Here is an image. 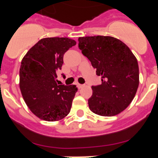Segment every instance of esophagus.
I'll use <instances>...</instances> for the list:
<instances>
[{
	"instance_id": "34e87169",
	"label": "esophagus",
	"mask_w": 158,
	"mask_h": 158,
	"mask_svg": "<svg viewBox=\"0 0 158 158\" xmlns=\"http://www.w3.org/2000/svg\"><path fill=\"white\" fill-rule=\"evenodd\" d=\"M77 86L79 89H81L84 86V85H82V84H77Z\"/></svg>"
}]
</instances>
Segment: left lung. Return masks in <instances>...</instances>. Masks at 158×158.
I'll return each mask as SVG.
<instances>
[{
    "label": "left lung",
    "instance_id": "1",
    "mask_svg": "<svg viewBox=\"0 0 158 158\" xmlns=\"http://www.w3.org/2000/svg\"><path fill=\"white\" fill-rule=\"evenodd\" d=\"M79 48L102 76V84L92 86L89 109L101 116H114L131 102L139 85L138 61L126 44L112 36L79 38Z\"/></svg>",
    "mask_w": 158,
    "mask_h": 158
}]
</instances>
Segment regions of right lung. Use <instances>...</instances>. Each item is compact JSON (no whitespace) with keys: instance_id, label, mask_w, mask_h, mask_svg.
<instances>
[{"instance_id":"obj_1","label":"right lung","mask_w":158,"mask_h":158,"mask_svg":"<svg viewBox=\"0 0 158 158\" xmlns=\"http://www.w3.org/2000/svg\"><path fill=\"white\" fill-rule=\"evenodd\" d=\"M76 42L67 37L41 39L21 61L20 89L30 111L47 122L63 119L69 113L78 89L56 83L63 55Z\"/></svg>"}]
</instances>
